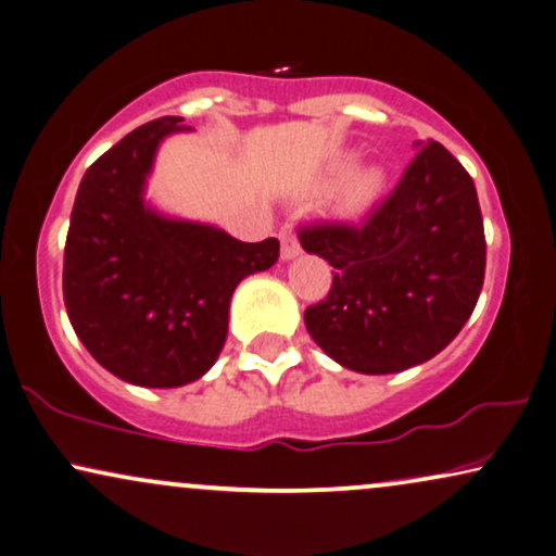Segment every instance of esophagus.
Wrapping results in <instances>:
<instances>
[{
    "label": "esophagus",
    "instance_id": "obj_1",
    "mask_svg": "<svg viewBox=\"0 0 556 556\" xmlns=\"http://www.w3.org/2000/svg\"><path fill=\"white\" fill-rule=\"evenodd\" d=\"M279 240H282V258L285 261H292V258L300 256V243H298L295 232L282 230V232H279Z\"/></svg>",
    "mask_w": 556,
    "mask_h": 556
}]
</instances>
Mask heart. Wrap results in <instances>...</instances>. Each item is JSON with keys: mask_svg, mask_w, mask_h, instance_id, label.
<instances>
[{"mask_svg": "<svg viewBox=\"0 0 556 556\" xmlns=\"http://www.w3.org/2000/svg\"><path fill=\"white\" fill-rule=\"evenodd\" d=\"M352 167L354 157L344 155L339 157L329 170L331 180H344L342 193H339V212H342L344 217H357V214L370 210V204L376 202L386 186L383 165H359L354 172L351 170Z\"/></svg>", "mask_w": 556, "mask_h": 556, "instance_id": "1", "label": "heart"}]
</instances>
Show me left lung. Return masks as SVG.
Returning <instances> with one entry per match:
<instances>
[{
  "label": "left lung",
  "mask_w": 556,
  "mask_h": 556,
  "mask_svg": "<svg viewBox=\"0 0 556 556\" xmlns=\"http://www.w3.org/2000/svg\"><path fill=\"white\" fill-rule=\"evenodd\" d=\"M391 197L363 225H313L300 245L333 266L305 329L342 367L388 376L443 352L477 305L486 243L477 186L443 144L417 142Z\"/></svg>",
  "instance_id": "8db88e82"
}]
</instances>
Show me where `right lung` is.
<instances>
[{
	"instance_id": "obj_1",
	"label": "right lung",
	"mask_w": 556,
	"mask_h": 556,
	"mask_svg": "<svg viewBox=\"0 0 556 556\" xmlns=\"http://www.w3.org/2000/svg\"><path fill=\"white\" fill-rule=\"evenodd\" d=\"M165 116L139 126L87 168L64 249V305L85 350L142 388H178L217 363L230 298L277 264L279 240L243 243L214 225L168 217L144 199Z\"/></svg>"
}]
</instances>
